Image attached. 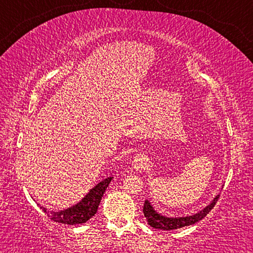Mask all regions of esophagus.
Here are the masks:
<instances>
[{"label":"esophagus","instance_id":"1","mask_svg":"<svg viewBox=\"0 0 253 253\" xmlns=\"http://www.w3.org/2000/svg\"><path fill=\"white\" fill-rule=\"evenodd\" d=\"M146 156L143 155V154H138V155H136L134 157V160H132V169H136V170H140L145 168V165H146Z\"/></svg>","mask_w":253,"mask_h":253}]
</instances>
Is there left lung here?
<instances>
[{
  "mask_svg": "<svg viewBox=\"0 0 253 253\" xmlns=\"http://www.w3.org/2000/svg\"><path fill=\"white\" fill-rule=\"evenodd\" d=\"M220 195H217L216 198H214L212 203H210L207 208H204L202 211L199 213L194 214V215L185 216V217H166L163 216L161 214L155 212V210L153 209L151 203L148 201H145L144 207H143V212L144 215L146 217L148 224L153 226L155 229H161V230H176L184 228V226L192 225L196 223L203 219V217L207 215V214L211 211L214 208V205L219 200Z\"/></svg>",
  "mask_w": 253,
  "mask_h": 253,
  "instance_id": "obj_1",
  "label": "left lung"
}]
</instances>
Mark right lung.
I'll return each instance as SVG.
<instances>
[{"label": "right lung", "mask_w": 253, "mask_h": 253, "mask_svg": "<svg viewBox=\"0 0 253 253\" xmlns=\"http://www.w3.org/2000/svg\"><path fill=\"white\" fill-rule=\"evenodd\" d=\"M111 179H113V177H107L104 181L98 183L97 185L85 195V198H84L83 201H80L78 204L74 205V207L65 210V211L54 212L50 211V210H46L45 208H40L51 220L58 222V223L70 225L85 223V222L90 220L96 214L102 195H104L106 188L108 187Z\"/></svg>", "instance_id": "right-lung-1"}]
</instances>
